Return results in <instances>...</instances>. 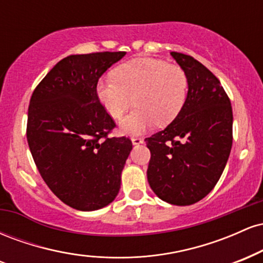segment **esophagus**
<instances>
[{
  "label": "esophagus",
  "instance_id": "1",
  "mask_svg": "<svg viewBox=\"0 0 263 263\" xmlns=\"http://www.w3.org/2000/svg\"><path fill=\"white\" fill-rule=\"evenodd\" d=\"M131 141H132V144H141V143H143V138H141V137H132L131 138Z\"/></svg>",
  "mask_w": 263,
  "mask_h": 263
}]
</instances>
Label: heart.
Instances as JSON below:
<instances>
[{
	"label": "heart",
	"mask_w": 263,
	"mask_h": 263,
	"mask_svg": "<svg viewBox=\"0 0 263 263\" xmlns=\"http://www.w3.org/2000/svg\"><path fill=\"white\" fill-rule=\"evenodd\" d=\"M188 80L178 66L155 58H136L119 65L115 77H102L96 83V95L105 111L120 119L132 104L136 107L121 121V131L142 134L157 122L173 121L184 106Z\"/></svg>",
	"instance_id": "obj_1"
}]
</instances>
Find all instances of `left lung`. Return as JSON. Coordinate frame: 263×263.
I'll use <instances>...</instances> for the list:
<instances>
[{
  "label": "left lung",
  "instance_id": "left-lung-1",
  "mask_svg": "<svg viewBox=\"0 0 263 263\" xmlns=\"http://www.w3.org/2000/svg\"><path fill=\"white\" fill-rule=\"evenodd\" d=\"M188 80L184 106L163 131L146 138L147 179L163 201L185 206L213 190L232 146V108L218 78L186 54L172 52Z\"/></svg>",
  "mask_w": 263,
  "mask_h": 263
}]
</instances>
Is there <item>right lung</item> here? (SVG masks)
I'll return each instance as SVG.
<instances>
[{
    "instance_id": "1",
    "label": "right lung",
    "mask_w": 263,
    "mask_h": 263,
    "mask_svg": "<svg viewBox=\"0 0 263 263\" xmlns=\"http://www.w3.org/2000/svg\"><path fill=\"white\" fill-rule=\"evenodd\" d=\"M125 52L75 54L38 84L28 107L27 141L39 173L63 203L81 211L112 203L132 149L126 137L107 138L114 120L96 83Z\"/></svg>"
}]
</instances>
